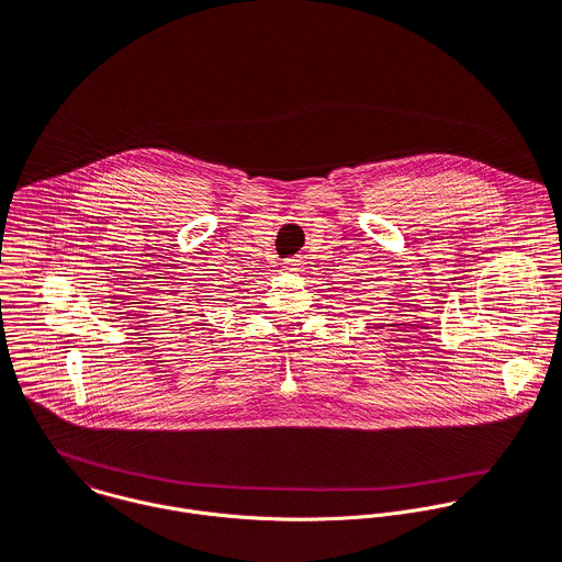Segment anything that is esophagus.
Instances as JSON below:
<instances>
[{
  "mask_svg": "<svg viewBox=\"0 0 562 562\" xmlns=\"http://www.w3.org/2000/svg\"><path fill=\"white\" fill-rule=\"evenodd\" d=\"M301 259H296V257H290V259H285L283 261V270H288V272H299L301 270Z\"/></svg>",
  "mask_w": 562,
  "mask_h": 562,
  "instance_id": "34e87169",
  "label": "esophagus"
}]
</instances>
